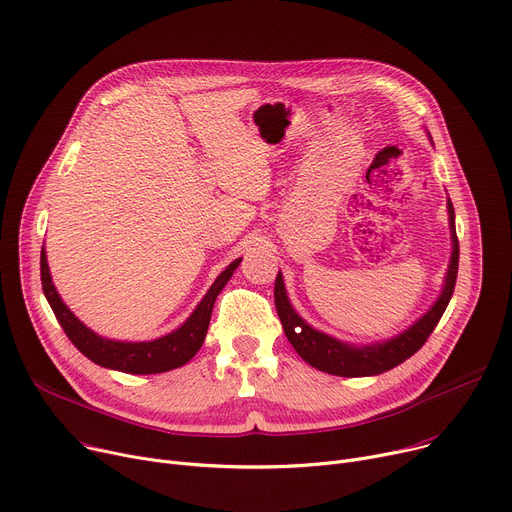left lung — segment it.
Segmentation results:
<instances>
[{"label": "left lung", "mask_w": 512, "mask_h": 512, "mask_svg": "<svg viewBox=\"0 0 512 512\" xmlns=\"http://www.w3.org/2000/svg\"><path fill=\"white\" fill-rule=\"evenodd\" d=\"M447 208H449L453 253H451L445 286H442L438 300L430 306V311L424 317H420L412 327H407L403 333L387 339L383 344H370V346L358 348L313 329L292 309V304L286 296L284 278L282 274H278L276 288H274L278 317L282 321L288 342L294 346V350L304 362H309L311 366L327 374H335V377H372V374L387 372L397 364L405 362L426 344V339L438 325L442 313H445L457 282L459 241L455 232V210H453L451 199H447Z\"/></svg>", "instance_id": "1"}]
</instances>
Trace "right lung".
Returning <instances> with one entry per match:
<instances>
[{"instance_id": "1", "label": "right lung", "mask_w": 512, "mask_h": 512, "mask_svg": "<svg viewBox=\"0 0 512 512\" xmlns=\"http://www.w3.org/2000/svg\"><path fill=\"white\" fill-rule=\"evenodd\" d=\"M238 263H241V259H234L222 271V274L216 278V282L212 284V288L208 290V294L203 296V300L197 304V309L179 329H175L168 335H162L158 339H152V342H117V339L100 337L98 333L88 329L70 309H67V304L57 294L49 274L45 247L41 251V282H43V292L65 335L70 337V342L88 360H92L98 366L121 370L127 374H156V372H166L187 364L199 352L210 327L214 302L220 290L232 278Z\"/></svg>"}]
</instances>
